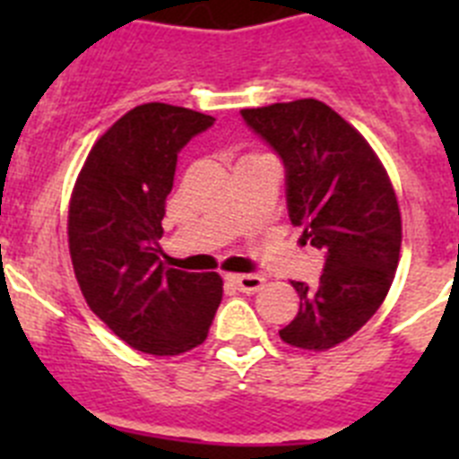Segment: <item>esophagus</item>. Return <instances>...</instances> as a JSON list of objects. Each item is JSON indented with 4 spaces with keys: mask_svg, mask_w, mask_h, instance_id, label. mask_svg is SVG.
I'll return each instance as SVG.
<instances>
[{
    "mask_svg": "<svg viewBox=\"0 0 459 459\" xmlns=\"http://www.w3.org/2000/svg\"><path fill=\"white\" fill-rule=\"evenodd\" d=\"M243 294H255V291L262 290L264 285V278L262 275H255V273H241V275H232L230 278Z\"/></svg>",
    "mask_w": 459,
    "mask_h": 459,
    "instance_id": "1",
    "label": "esophagus"
}]
</instances>
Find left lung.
Segmentation results:
<instances>
[{
    "mask_svg": "<svg viewBox=\"0 0 459 459\" xmlns=\"http://www.w3.org/2000/svg\"><path fill=\"white\" fill-rule=\"evenodd\" d=\"M285 165L291 225L326 253L317 287L291 280L301 306L280 328L291 347L324 351L379 310L395 278L403 221L384 165L366 137L315 99L241 109Z\"/></svg>",
    "mask_w": 459,
    "mask_h": 459,
    "instance_id": "left-lung-1",
    "label": "left lung"
}]
</instances>
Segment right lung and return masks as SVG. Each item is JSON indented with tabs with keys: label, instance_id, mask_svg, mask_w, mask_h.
<instances>
[{
	"label": "right lung",
	"instance_id": "obj_1",
	"mask_svg": "<svg viewBox=\"0 0 459 459\" xmlns=\"http://www.w3.org/2000/svg\"><path fill=\"white\" fill-rule=\"evenodd\" d=\"M213 121L177 105H137L99 137L73 188L68 248L84 301L144 354L202 344L221 306V275L165 269L158 246L177 156Z\"/></svg>",
	"mask_w": 459,
	"mask_h": 459
}]
</instances>
